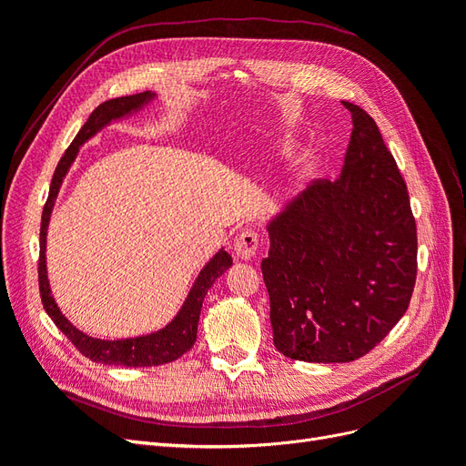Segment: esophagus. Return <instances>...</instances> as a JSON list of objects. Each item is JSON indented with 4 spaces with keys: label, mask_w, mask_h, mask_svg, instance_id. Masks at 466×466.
Masks as SVG:
<instances>
[{
    "label": "esophagus",
    "mask_w": 466,
    "mask_h": 466,
    "mask_svg": "<svg viewBox=\"0 0 466 466\" xmlns=\"http://www.w3.org/2000/svg\"><path fill=\"white\" fill-rule=\"evenodd\" d=\"M258 243H260V235L255 229H245L235 238V255L243 260L255 258Z\"/></svg>",
    "instance_id": "1"
}]
</instances>
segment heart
<instances>
[{"instance_id": "b5f03b06", "label": "heart", "mask_w": 466, "mask_h": 466, "mask_svg": "<svg viewBox=\"0 0 466 466\" xmlns=\"http://www.w3.org/2000/svg\"><path fill=\"white\" fill-rule=\"evenodd\" d=\"M278 151L279 153H284V155H289L293 149H295V142H293V137H289V136H286V137H279L278 139Z\"/></svg>"}]
</instances>
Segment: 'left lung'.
I'll use <instances>...</instances> for the list:
<instances>
[{"instance_id": "left-lung-1", "label": "left lung", "mask_w": 466, "mask_h": 466, "mask_svg": "<svg viewBox=\"0 0 466 466\" xmlns=\"http://www.w3.org/2000/svg\"><path fill=\"white\" fill-rule=\"evenodd\" d=\"M340 178L317 180L268 223L262 260L274 346L313 363L354 361L406 313L418 237L397 161L358 105Z\"/></svg>"}]
</instances>
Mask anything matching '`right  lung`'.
<instances>
[{
  "instance_id": "1",
  "label": "right lung",
  "mask_w": 466,
  "mask_h": 466,
  "mask_svg": "<svg viewBox=\"0 0 466 466\" xmlns=\"http://www.w3.org/2000/svg\"><path fill=\"white\" fill-rule=\"evenodd\" d=\"M153 98H155V93L144 91L137 95L110 98V101H105L103 105H98L91 112L87 122L81 126V130L74 137L72 146L66 149L64 157L60 159L58 167H56L52 182H50L48 200L45 204V209H42L40 258H38V289H40L42 305H45L46 313L54 320L56 327H58L69 338V342H72L83 356L89 358L91 361L105 363V365L149 368V365H163V363L178 360L196 342L202 303H204L208 289L214 286V281L233 264L231 257L223 248L219 252H216L214 258H211L202 268V272L198 274V278H196L185 305L180 307L177 317L168 322L165 329L146 334V336L126 338V340H98V338L83 334L62 315L58 305H56V301L52 298L48 276H46V231H48V221H50L54 202H56V198H58L64 177L67 175L69 167H72V163L77 157L79 146L86 144L87 139H91L98 130H103L105 126H108L112 120H118L122 116L132 115V112H137L149 101H153Z\"/></svg>"
}]
</instances>
